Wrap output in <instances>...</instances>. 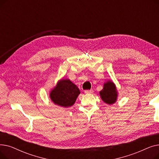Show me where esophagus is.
<instances>
[{
    "label": "esophagus",
    "mask_w": 159,
    "mask_h": 159,
    "mask_svg": "<svg viewBox=\"0 0 159 159\" xmlns=\"http://www.w3.org/2000/svg\"><path fill=\"white\" fill-rule=\"evenodd\" d=\"M93 92V89H90V90H85L84 91V93H86V94H88V93H92Z\"/></svg>",
    "instance_id": "esophagus-1"
}]
</instances>
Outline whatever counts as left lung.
Instances as JSON below:
<instances>
[{
	"label": "left lung",
	"mask_w": 159,
	"mask_h": 159,
	"mask_svg": "<svg viewBox=\"0 0 159 159\" xmlns=\"http://www.w3.org/2000/svg\"><path fill=\"white\" fill-rule=\"evenodd\" d=\"M99 93L102 101L107 104H113L116 102L118 97L116 86L111 80H108L104 83V88Z\"/></svg>",
	"instance_id": "1"
}]
</instances>
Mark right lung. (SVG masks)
Here are the masks:
<instances>
[{"instance_id":"obj_1","label":"right lung","mask_w":159,"mask_h":159,"mask_svg":"<svg viewBox=\"0 0 159 159\" xmlns=\"http://www.w3.org/2000/svg\"><path fill=\"white\" fill-rule=\"evenodd\" d=\"M80 93L78 87L70 79H61L50 91L49 97L55 104L68 107L74 104Z\"/></svg>"}]
</instances>
